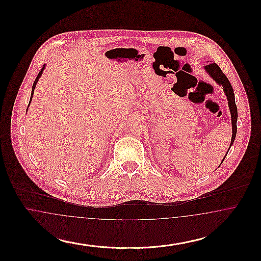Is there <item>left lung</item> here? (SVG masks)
Returning a JSON list of instances; mask_svg holds the SVG:
<instances>
[{"label": "left lung", "instance_id": "obj_1", "mask_svg": "<svg viewBox=\"0 0 261 261\" xmlns=\"http://www.w3.org/2000/svg\"><path fill=\"white\" fill-rule=\"evenodd\" d=\"M204 69L206 70V72L211 75V78L218 83L220 86L223 87L224 93L228 99V106L230 109V113H231V120H232V139H231V144H230V148L231 146L234 144L235 138L237 134V119H238V110H237L236 102H235V95H234V90L231 85V83L229 82L228 78L226 77V75L224 74L222 70L220 69V67L215 63V62H211L208 63L207 65L204 66ZM229 148V149H230ZM228 149V151H229ZM228 152H226L227 155ZM226 155L224 156L223 161L226 158ZM221 162V163H222Z\"/></svg>", "mask_w": 261, "mask_h": 261}]
</instances>
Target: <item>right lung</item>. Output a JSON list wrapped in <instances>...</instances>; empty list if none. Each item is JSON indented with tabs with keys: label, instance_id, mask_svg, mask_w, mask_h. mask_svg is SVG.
I'll return each mask as SVG.
<instances>
[{
	"label": "right lung",
	"instance_id": "add662e5",
	"mask_svg": "<svg viewBox=\"0 0 261 261\" xmlns=\"http://www.w3.org/2000/svg\"><path fill=\"white\" fill-rule=\"evenodd\" d=\"M45 69V65L43 66V68L41 69V71L38 73L37 77H36V79H35V81H34V83H33V86H32V92H31V97H30V100H29V103L31 102V99H32V97H33V94H34V89L36 87V84H37L38 80H39V78L41 77V75L43 73V70ZM28 107H29V105H28ZM28 109V108H27Z\"/></svg>",
	"mask_w": 261,
	"mask_h": 261
}]
</instances>
